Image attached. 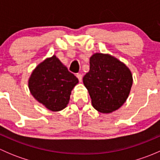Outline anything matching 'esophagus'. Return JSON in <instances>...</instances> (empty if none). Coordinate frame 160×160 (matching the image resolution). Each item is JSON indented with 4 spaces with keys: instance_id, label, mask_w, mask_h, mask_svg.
Masks as SVG:
<instances>
[{
    "instance_id": "esophagus-1",
    "label": "esophagus",
    "mask_w": 160,
    "mask_h": 160,
    "mask_svg": "<svg viewBox=\"0 0 160 160\" xmlns=\"http://www.w3.org/2000/svg\"><path fill=\"white\" fill-rule=\"evenodd\" d=\"M77 77L78 78L79 81L82 82V80H83V75L81 73H77Z\"/></svg>"
}]
</instances>
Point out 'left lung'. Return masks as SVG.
Instances as JSON below:
<instances>
[{"label": "left lung", "instance_id": "8db88e82", "mask_svg": "<svg viewBox=\"0 0 160 160\" xmlns=\"http://www.w3.org/2000/svg\"><path fill=\"white\" fill-rule=\"evenodd\" d=\"M92 105L101 113L118 109L128 98L132 76L124 63L110 55L95 53L90 59V71L83 78Z\"/></svg>", "mask_w": 160, "mask_h": 160}]
</instances>
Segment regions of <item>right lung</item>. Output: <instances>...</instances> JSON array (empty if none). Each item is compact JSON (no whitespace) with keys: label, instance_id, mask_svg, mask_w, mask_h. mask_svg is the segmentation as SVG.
Here are the masks:
<instances>
[{"label":"right lung","instance_id":"add662e5","mask_svg":"<svg viewBox=\"0 0 160 160\" xmlns=\"http://www.w3.org/2000/svg\"><path fill=\"white\" fill-rule=\"evenodd\" d=\"M77 83L78 79L53 56L32 72L28 87L38 102L50 111H59L67 107L71 90Z\"/></svg>","mask_w":160,"mask_h":160}]
</instances>
